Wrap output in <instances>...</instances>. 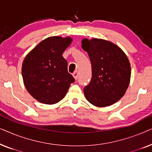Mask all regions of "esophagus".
Masks as SVG:
<instances>
[{
	"instance_id": "1",
	"label": "esophagus",
	"mask_w": 152,
	"mask_h": 152,
	"mask_svg": "<svg viewBox=\"0 0 152 152\" xmlns=\"http://www.w3.org/2000/svg\"><path fill=\"white\" fill-rule=\"evenodd\" d=\"M78 75H79L78 72L75 71V72H73V74H72V76L74 77V78L75 79V80H77V77H78Z\"/></svg>"
}]
</instances>
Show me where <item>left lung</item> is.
I'll return each instance as SVG.
<instances>
[{
    "mask_svg": "<svg viewBox=\"0 0 152 152\" xmlns=\"http://www.w3.org/2000/svg\"><path fill=\"white\" fill-rule=\"evenodd\" d=\"M92 66V78L84 88L86 99L97 107L111 106L123 97L131 78V66L123 50L102 39L82 41Z\"/></svg>",
    "mask_w": 152,
    "mask_h": 152,
    "instance_id": "obj_1",
    "label": "left lung"
}]
</instances>
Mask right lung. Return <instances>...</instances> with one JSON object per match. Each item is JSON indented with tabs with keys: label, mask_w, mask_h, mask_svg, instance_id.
Returning a JSON list of instances; mask_svg holds the SVG:
<instances>
[{
	"label": "right lung",
	"mask_w": 152,
	"mask_h": 152,
	"mask_svg": "<svg viewBox=\"0 0 152 152\" xmlns=\"http://www.w3.org/2000/svg\"><path fill=\"white\" fill-rule=\"evenodd\" d=\"M72 41L70 37H50L41 41L23 60L22 76L28 93L39 102L54 104L66 96L75 79L68 72L62 54Z\"/></svg>",
	"instance_id": "right-lung-1"
}]
</instances>
